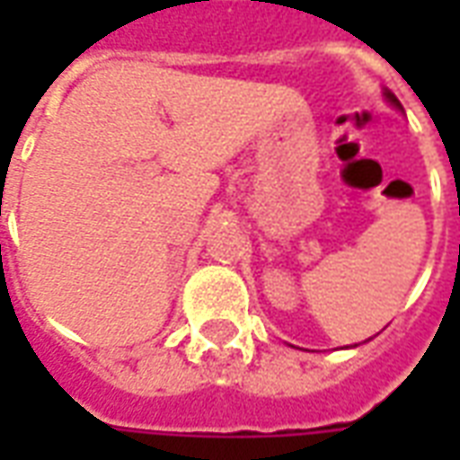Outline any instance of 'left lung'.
I'll return each instance as SVG.
<instances>
[{
	"label": "left lung",
	"instance_id": "1",
	"mask_svg": "<svg viewBox=\"0 0 460 460\" xmlns=\"http://www.w3.org/2000/svg\"><path fill=\"white\" fill-rule=\"evenodd\" d=\"M385 95H386V101H389V103H392V105H396V108H402V105H399V101H396L394 95L389 93V91H385Z\"/></svg>",
	"mask_w": 460,
	"mask_h": 460
}]
</instances>
